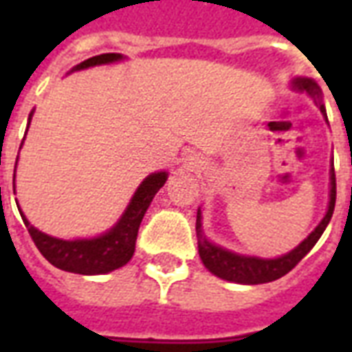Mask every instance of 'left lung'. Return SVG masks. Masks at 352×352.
<instances>
[{"mask_svg":"<svg viewBox=\"0 0 352 352\" xmlns=\"http://www.w3.org/2000/svg\"><path fill=\"white\" fill-rule=\"evenodd\" d=\"M290 88L298 90V92H305L313 101L317 103L320 113L326 118V109L322 105V90L317 82L309 77H294L290 80ZM328 122V118H326ZM330 199H328V209L322 221L318 222V226L309 236L303 239L302 243L294 247L292 251L277 256V258H260V256H249V254H239V252L224 249L221 245L213 243L204 232V224H201V207L198 209L196 214V236H198V252L199 258L204 262L209 272L221 277L230 283H239V285H262V283H272V280L279 279L283 275H287L292 267H294L300 260L307 254V252L315 247L322 232L328 226V222L332 219L333 207H336V173H333V164L330 168Z\"/></svg>","mask_w":352,"mask_h":352,"instance_id":"1","label":"left lung"}]
</instances>
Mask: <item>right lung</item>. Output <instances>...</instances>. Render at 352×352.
<instances>
[{"mask_svg": "<svg viewBox=\"0 0 352 352\" xmlns=\"http://www.w3.org/2000/svg\"><path fill=\"white\" fill-rule=\"evenodd\" d=\"M124 58L126 56L116 54V52L92 56L80 62L79 65H75L69 73L88 69L94 65L116 64V62H122ZM32 116H34V111L30 113V118H28V128L32 122ZM14 171H16V166H14ZM166 181H168V171H156V173L145 177L143 183L138 186V190L133 192L130 204L124 209L120 219L115 222V226L100 236L85 237V239H60V237L49 236V234L35 228L26 219V214L22 213L19 204L16 206H19L20 217L26 224L34 243L37 245L39 252L49 260L50 264L64 270V272L80 273V275H101V273L115 272L130 262L133 251H135L139 224L143 221L156 192L166 184Z\"/></svg>", "mask_w": 352, "mask_h": 352, "instance_id": "add662e5", "label": "right lung"}]
</instances>
